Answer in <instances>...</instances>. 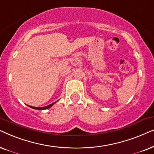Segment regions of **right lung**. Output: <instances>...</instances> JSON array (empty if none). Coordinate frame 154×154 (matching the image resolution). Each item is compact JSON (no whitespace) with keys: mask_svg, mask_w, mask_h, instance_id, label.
<instances>
[{"mask_svg":"<svg viewBox=\"0 0 154 154\" xmlns=\"http://www.w3.org/2000/svg\"><path fill=\"white\" fill-rule=\"evenodd\" d=\"M55 103H51V104H50V105H48V106H45V107H39V108H38V107H32V106H29V107H31L32 108H34V109H36V110H45V109H48V108H51V106H52L53 104H54Z\"/></svg>","mask_w":154,"mask_h":154,"instance_id":"right-lung-1","label":"right lung"}]
</instances>
